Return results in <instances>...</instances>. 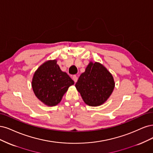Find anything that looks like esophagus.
<instances>
[{"label": "esophagus", "mask_w": 153, "mask_h": 153, "mask_svg": "<svg viewBox=\"0 0 153 153\" xmlns=\"http://www.w3.org/2000/svg\"><path fill=\"white\" fill-rule=\"evenodd\" d=\"M72 79H73L74 81L75 82H77V77L76 75H74V76H72Z\"/></svg>", "instance_id": "34e87169"}]
</instances>
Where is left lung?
Returning <instances> with one entry per match:
<instances>
[{"instance_id":"8db88e82","label":"left lung","mask_w":153,"mask_h":153,"mask_svg":"<svg viewBox=\"0 0 153 153\" xmlns=\"http://www.w3.org/2000/svg\"><path fill=\"white\" fill-rule=\"evenodd\" d=\"M75 86L86 104L97 107L103 104L111 95L115 82L111 73L102 64L90 61Z\"/></svg>"}]
</instances>
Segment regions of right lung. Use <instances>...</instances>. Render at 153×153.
Instances as JSON below:
<instances>
[{"label": "right lung", "mask_w": 153, "mask_h": 153, "mask_svg": "<svg viewBox=\"0 0 153 153\" xmlns=\"http://www.w3.org/2000/svg\"><path fill=\"white\" fill-rule=\"evenodd\" d=\"M74 84L69 76L62 71L56 60L43 63L34 72L32 80L34 94L44 105L50 107L58 104Z\"/></svg>", "instance_id": "right-lung-1"}]
</instances>
